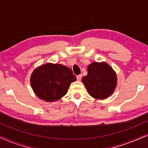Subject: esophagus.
I'll list each match as a JSON object with an SVG mask.
<instances>
[{
    "label": "esophagus",
    "mask_w": 148,
    "mask_h": 148,
    "mask_svg": "<svg viewBox=\"0 0 148 148\" xmlns=\"http://www.w3.org/2000/svg\"><path fill=\"white\" fill-rule=\"evenodd\" d=\"M82 75H79L77 76V81H81L82 80Z\"/></svg>",
    "instance_id": "1"
}]
</instances>
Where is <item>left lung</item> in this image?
<instances>
[{
  "instance_id": "1",
  "label": "left lung",
  "mask_w": 148,
  "mask_h": 148,
  "mask_svg": "<svg viewBox=\"0 0 148 148\" xmlns=\"http://www.w3.org/2000/svg\"><path fill=\"white\" fill-rule=\"evenodd\" d=\"M82 82L89 94L96 99H105L110 96L116 86V75L106 62H93L88 66V75Z\"/></svg>"
}]
</instances>
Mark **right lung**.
<instances>
[{
  "label": "right lung",
  "instance_id": "right-lung-1",
  "mask_svg": "<svg viewBox=\"0 0 148 148\" xmlns=\"http://www.w3.org/2000/svg\"><path fill=\"white\" fill-rule=\"evenodd\" d=\"M76 77L72 70L62 64L48 63L34 71L31 86L38 98L46 102L59 100L67 92Z\"/></svg>",
  "mask_w": 148,
  "mask_h": 148
}]
</instances>
